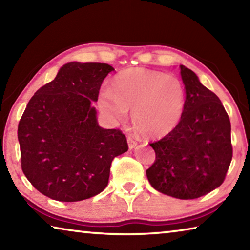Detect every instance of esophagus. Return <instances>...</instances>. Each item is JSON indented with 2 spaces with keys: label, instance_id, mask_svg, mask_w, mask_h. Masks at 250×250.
Masks as SVG:
<instances>
[{
  "label": "esophagus",
  "instance_id": "obj_1",
  "mask_svg": "<svg viewBox=\"0 0 250 250\" xmlns=\"http://www.w3.org/2000/svg\"><path fill=\"white\" fill-rule=\"evenodd\" d=\"M126 140H128V146H129V149H133V147H135V146L138 145V142H137V140H135L134 138H132V137H129L126 138Z\"/></svg>",
  "mask_w": 250,
  "mask_h": 250
}]
</instances>
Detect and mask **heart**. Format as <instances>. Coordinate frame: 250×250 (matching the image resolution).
Listing matches in <instances>:
<instances>
[{
	"label": "heart",
	"mask_w": 250,
	"mask_h": 250,
	"mask_svg": "<svg viewBox=\"0 0 250 250\" xmlns=\"http://www.w3.org/2000/svg\"><path fill=\"white\" fill-rule=\"evenodd\" d=\"M185 88L179 78L162 71L130 68L113 78L111 90L99 96V107L113 120L124 121L132 109V121L146 137H162L180 124L185 107Z\"/></svg>",
	"instance_id": "1"
}]
</instances>
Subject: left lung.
Listing matches in <instances>:
<instances>
[{
	"label": "left lung",
	"instance_id": "left-lung-1",
	"mask_svg": "<svg viewBox=\"0 0 250 250\" xmlns=\"http://www.w3.org/2000/svg\"><path fill=\"white\" fill-rule=\"evenodd\" d=\"M185 107L180 124L150 143L155 161L146 170L152 188L166 195L193 200L221 186L232 158L230 121L222 101L180 66Z\"/></svg>",
	"mask_w": 250,
	"mask_h": 250
}]
</instances>
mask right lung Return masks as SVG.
<instances>
[{
  "label": "right lung",
  "instance_id": "obj_1",
  "mask_svg": "<svg viewBox=\"0 0 250 250\" xmlns=\"http://www.w3.org/2000/svg\"><path fill=\"white\" fill-rule=\"evenodd\" d=\"M113 67L68 62L28 101L18 138L23 173L52 200L77 202L103 192L116 156L128 151L119 129L98 125L92 101Z\"/></svg>",
  "mask_w": 250,
  "mask_h": 250
}]
</instances>
